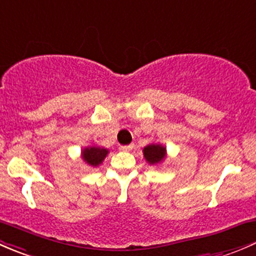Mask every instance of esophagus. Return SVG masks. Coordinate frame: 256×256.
Wrapping results in <instances>:
<instances>
[{
  "instance_id": "34e87169",
  "label": "esophagus",
  "mask_w": 256,
  "mask_h": 256,
  "mask_svg": "<svg viewBox=\"0 0 256 256\" xmlns=\"http://www.w3.org/2000/svg\"><path fill=\"white\" fill-rule=\"evenodd\" d=\"M134 144H129V146H120V150H123V152H129V150L133 149Z\"/></svg>"
}]
</instances>
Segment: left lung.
I'll return each mask as SVG.
<instances>
[{"label":"left lung","mask_w":256,"mask_h":256,"mask_svg":"<svg viewBox=\"0 0 256 256\" xmlns=\"http://www.w3.org/2000/svg\"><path fill=\"white\" fill-rule=\"evenodd\" d=\"M165 152H166V149L162 146H159V144H150V146L144 148L143 150L144 158L152 165L162 162L165 158Z\"/></svg>","instance_id":"1"}]
</instances>
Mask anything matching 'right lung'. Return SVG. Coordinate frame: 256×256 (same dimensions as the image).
Returning <instances> with one entry per match:
<instances>
[{
	"mask_svg": "<svg viewBox=\"0 0 256 256\" xmlns=\"http://www.w3.org/2000/svg\"><path fill=\"white\" fill-rule=\"evenodd\" d=\"M107 154H108V150L104 149V148H86L82 152V159L91 166H97V165L101 164Z\"/></svg>",
	"mask_w": 256,
	"mask_h": 256,
	"instance_id": "obj_1",
	"label": "right lung"
}]
</instances>
